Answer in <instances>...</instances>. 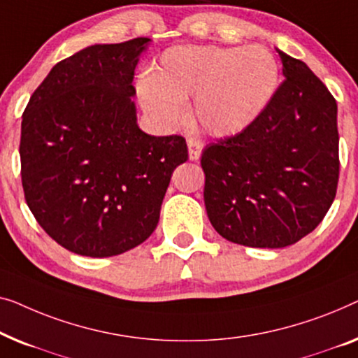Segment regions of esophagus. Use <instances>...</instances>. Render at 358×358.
I'll return each instance as SVG.
<instances>
[{
	"label": "esophagus",
	"instance_id": "1",
	"mask_svg": "<svg viewBox=\"0 0 358 358\" xmlns=\"http://www.w3.org/2000/svg\"><path fill=\"white\" fill-rule=\"evenodd\" d=\"M186 144H188V152H189V160H198L199 155H201V150L204 148V143L198 138H193V136H189L188 139H186Z\"/></svg>",
	"mask_w": 358,
	"mask_h": 358
}]
</instances>
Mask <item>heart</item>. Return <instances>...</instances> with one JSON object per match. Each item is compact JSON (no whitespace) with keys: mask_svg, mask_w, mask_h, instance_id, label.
I'll return each instance as SVG.
<instances>
[{"mask_svg":"<svg viewBox=\"0 0 358 358\" xmlns=\"http://www.w3.org/2000/svg\"><path fill=\"white\" fill-rule=\"evenodd\" d=\"M279 64L263 47L188 45L164 52L154 71L141 79L144 108L172 123L181 102L194 97V115L206 133L217 138L238 134L273 102Z\"/></svg>","mask_w":358,"mask_h":358,"instance_id":"obj_1","label":"heart"}]
</instances>
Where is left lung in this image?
I'll list each match as a JSON object with an SVG mask.
<instances>
[{
    "label": "left lung",
    "instance_id": "8db88e82",
    "mask_svg": "<svg viewBox=\"0 0 358 358\" xmlns=\"http://www.w3.org/2000/svg\"><path fill=\"white\" fill-rule=\"evenodd\" d=\"M278 52L285 79L273 102L201 155L210 224L251 248H284L313 231L339 181L336 99L303 62Z\"/></svg>",
    "mask_w": 358,
    "mask_h": 358
}]
</instances>
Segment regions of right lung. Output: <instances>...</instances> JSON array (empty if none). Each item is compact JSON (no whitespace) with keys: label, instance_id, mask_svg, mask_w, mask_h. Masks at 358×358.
<instances>
[{"label":"right lung","instance_id":"1","mask_svg":"<svg viewBox=\"0 0 358 358\" xmlns=\"http://www.w3.org/2000/svg\"><path fill=\"white\" fill-rule=\"evenodd\" d=\"M149 38L92 45L52 68L21 124V178L34 217L73 253L122 255L148 240L183 136H149L136 123L134 68Z\"/></svg>","mask_w":358,"mask_h":358}]
</instances>
